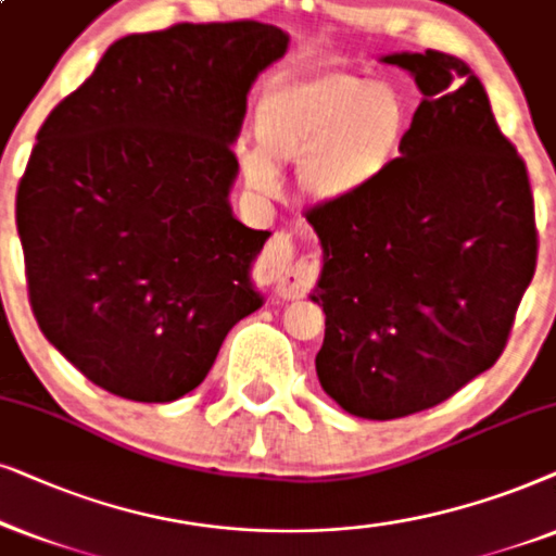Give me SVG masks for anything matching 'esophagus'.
Segmentation results:
<instances>
[{
  "instance_id": "34e87169",
  "label": "esophagus",
  "mask_w": 556,
  "mask_h": 556,
  "mask_svg": "<svg viewBox=\"0 0 556 556\" xmlns=\"http://www.w3.org/2000/svg\"><path fill=\"white\" fill-rule=\"evenodd\" d=\"M258 271H262V277L274 287L279 298H302L317 282L320 258L300 256L290 236L277 233L262 251Z\"/></svg>"
}]
</instances>
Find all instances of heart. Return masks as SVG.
Returning <instances> with one entry per match:
<instances>
[{
    "instance_id": "1",
    "label": "heart",
    "mask_w": 556,
    "mask_h": 556,
    "mask_svg": "<svg viewBox=\"0 0 556 556\" xmlns=\"http://www.w3.org/2000/svg\"><path fill=\"white\" fill-rule=\"evenodd\" d=\"M414 109L391 80L317 71L271 86L256 103V147L239 154L254 190L277 185V167L298 162L300 188L317 203H351L402 160Z\"/></svg>"
}]
</instances>
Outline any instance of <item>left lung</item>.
<instances>
[{
	"label": "left lung",
	"mask_w": 556,
	"mask_h": 556,
	"mask_svg": "<svg viewBox=\"0 0 556 556\" xmlns=\"http://www.w3.org/2000/svg\"><path fill=\"white\" fill-rule=\"evenodd\" d=\"M425 99L394 169L358 201L307 211L323 247L317 379L364 419L438 406L491 368L536 269L527 165L460 58L383 55Z\"/></svg>",
	"instance_id": "obj_1"
}]
</instances>
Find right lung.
Wrapping results in <instances>:
<instances>
[{"label":"right lung","instance_id":"obj_1","mask_svg":"<svg viewBox=\"0 0 556 556\" xmlns=\"http://www.w3.org/2000/svg\"><path fill=\"white\" fill-rule=\"evenodd\" d=\"M285 53L262 22L127 35L37 131L17 188L29 305L109 394L185 396L262 307L251 264L269 231L233 216L231 144L251 84Z\"/></svg>","mask_w":556,"mask_h":556}]
</instances>
